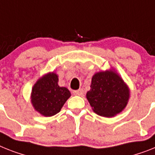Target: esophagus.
I'll use <instances>...</instances> for the list:
<instances>
[{
    "label": "esophagus",
    "instance_id": "1",
    "mask_svg": "<svg viewBox=\"0 0 155 155\" xmlns=\"http://www.w3.org/2000/svg\"><path fill=\"white\" fill-rule=\"evenodd\" d=\"M74 93L77 96H83V94H84V91H83V89H78V90L74 92Z\"/></svg>",
    "mask_w": 155,
    "mask_h": 155
}]
</instances>
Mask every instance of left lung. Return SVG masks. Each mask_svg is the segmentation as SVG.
<instances>
[{"label": "left lung", "mask_w": 155, "mask_h": 155, "mask_svg": "<svg viewBox=\"0 0 155 155\" xmlns=\"http://www.w3.org/2000/svg\"><path fill=\"white\" fill-rule=\"evenodd\" d=\"M86 98L93 112L104 117H113L126 108L130 89L114 69L96 73L92 78Z\"/></svg>", "instance_id": "8db88e82"}]
</instances>
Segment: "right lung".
I'll list each match as a JSON object with an SVG mask.
<instances>
[{
    "label": "right lung",
    "mask_w": 155,
    "mask_h": 155,
    "mask_svg": "<svg viewBox=\"0 0 155 155\" xmlns=\"http://www.w3.org/2000/svg\"><path fill=\"white\" fill-rule=\"evenodd\" d=\"M58 82V75L49 72L39 78L33 85L31 103L42 116L47 117L58 113L71 96L67 88L60 87Z\"/></svg>",
    "instance_id": "obj_1"
}]
</instances>
